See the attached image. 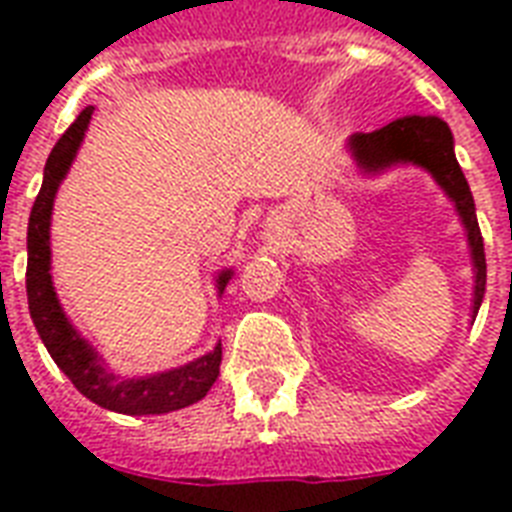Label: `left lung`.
<instances>
[{
	"mask_svg": "<svg viewBox=\"0 0 512 512\" xmlns=\"http://www.w3.org/2000/svg\"><path fill=\"white\" fill-rule=\"evenodd\" d=\"M349 150L365 174H378L396 163H415L428 171L439 182L441 190L447 192L468 232L470 259L476 272V285H473V320H476L486 290L484 237L478 230L476 203L455 158V142H452L449 126L436 116H404L378 132L351 134Z\"/></svg>",
	"mask_w": 512,
	"mask_h": 512,
	"instance_id": "8db88e82",
	"label": "left lung"
}]
</instances>
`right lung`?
Listing matches in <instances>:
<instances>
[{"label":"right lung","mask_w":512,"mask_h":512,"mask_svg":"<svg viewBox=\"0 0 512 512\" xmlns=\"http://www.w3.org/2000/svg\"><path fill=\"white\" fill-rule=\"evenodd\" d=\"M94 108H84L79 118L68 126V132L57 140L52 153L44 166L42 190L36 195V203L31 208L28 219V267H26V293L31 320L36 325V333L47 346L49 357L55 365L71 378V383L87 396L89 402L100 404L110 412L121 415H163V412L182 410L190 407L198 399L208 394L219 378V365H222V343H216L214 351H208L195 362H187L174 370L155 372L145 378L116 380L113 372L105 370L97 351L89 346L76 327L68 322L63 306L57 301V293L52 288V251H49V222H52V206L60 182L71 169L73 158L79 153V145L87 132L89 118ZM232 277V269H224L216 285L219 293L227 288Z\"/></svg>","instance_id":"add662e5"}]
</instances>
